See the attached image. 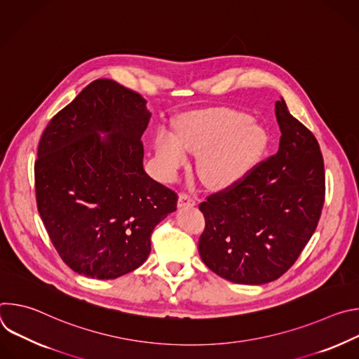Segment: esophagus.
Returning <instances> with one entry per match:
<instances>
[{"label": "esophagus", "instance_id": "34e87169", "mask_svg": "<svg viewBox=\"0 0 359 359\" xmlns=\"http://www.w3.org/2000/svg\"><path fill=\"white\" fill-rule=\"evenodd\" d=\"M196 201L186 193H180L179 194V198H177V206L179 208H191L194 206Z\"/></svg>", "mask_w": 359, "mask_h": 359}]
</instances>
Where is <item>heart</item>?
Returning a JSON list of instances; mask_svg holds the SVG:
<instances>
[{"label":"heart","mask_w":359,"mask_h":359,"mask_svg":"<svg viewBox=\"0 0 359 359\" xmlns=\"http://www.w3.org/2000/svg\"><path fill=\"white\" fill-rule=\"evenodd\" d=\"M269 143L266 129L236 111H212L183 118L176 136L158 135L155 156L165 179L186 165V153L197 156V175L204 184L220 189L237 183L257 163Z\"/></svg>","instance_id":"heart-1"}]
</instances>
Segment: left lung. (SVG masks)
<instances>
[{
    "label": "left lung",
    "instance_id": "left-lung-1",
    "mask_svg": "<svg viewBox=\"0 0 359 359\" xmlns=\"http://www.w3.org/2000/svg\"><path fill=\"white\" fill-rule=\"evenodd\" d=\"M281 130L277 155L200 203L206 229L198 240L203 263L237 284L281 277L314 234L325 197V173L316 136L276 102Z\"/></svg>",
    "mask_w": 359,
    "mask_h": 359
}]
</instances>
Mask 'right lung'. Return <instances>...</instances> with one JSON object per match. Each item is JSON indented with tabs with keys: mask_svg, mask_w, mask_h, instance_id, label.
Here are the masks:
<instances>
[{
	"mask_svg": "<svg viewBox=\"0 0 359 359\" xmlns=\"http://www.w3.org/2000/svg\"><path fill=\"white\" fill-rule=\"evenodd\" d=\"M150 116L139 93L96 79L41 136L38 212L64 263L81 276L114 280L140 267L153 229L176 212V193L143 169L140 137Z\"/></svg>",
	"mask_w": 359,
	"mask_h": 359,
	"instance_id": "add662e5",
	"label": "right lung"
}]
</instances>
